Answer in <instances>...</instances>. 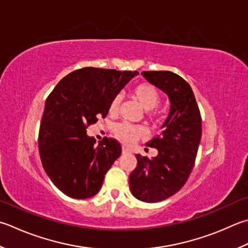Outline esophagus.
I'll list each match as a JSON object with an SVG mask.
<instances>
[{
    "label": "esophagus",
    "instance_id": "esophagus-1",
    "mask_svg": "<svg viewBox=\"0 0 248 248\" xmlns=\"http://www.w3.org/2000/svg\"><path fill=\"white\" fill-rule=\"evenodd\" d=\"M132 152H131V150L129 149V148H127V147H123V154H131Z\"/></svg>",
    "mask_w": 248,
    "mask_h": 248
}]
</instances>
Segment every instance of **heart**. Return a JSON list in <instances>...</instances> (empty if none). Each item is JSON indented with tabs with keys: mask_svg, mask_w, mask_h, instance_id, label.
Wrapping results in <instances>:
<instances>
[{
	"mask_svg": "<svg viewBox=\"0 0 248 248\" xmlns=\"http://www.w3.org/2000/svg\"><path fill=\"white\" fill-rule=\"evenodd\" d=\"M132 93L134 98L143 106V108L148 110L147 115L149 117H154L155 113L152 109L156 108L160 103V96L156 87L152 84H148V82H142V84H139L134 87L132 89ZM121 101H123V96L119 93L111 98L108 105V110L110 114L118 113ZM114 133L121 143L131 145L137 142L138 140L142 139L145 135V131L140 125L129 123H120L114 127Z\"/></svg>",
	"mask_w": 248,
	"mask_h": 248,
	"instance_id": "heart-1",
	"label": "heart"
}]
</instances>
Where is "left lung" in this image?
<instances>
[{
    "label": "left lung",
    "instance_id": "8db88e82",
    "mask_svg": "<svg viewBox=\"0 0 248 248\" xmlns=\"http://www.w3.org/2000/svg\"><path fill=\"white\" fill-rule=\"evenodd\" d=\"M142 75L169 96L170 113L163 131L146 146L157 148V157L135 155L137 168L129 176L132 195L140 201L166 200L181 189L195 166L202 134L200 109L190 85L170 71H145Z\"/></svg>",
    "mask_w": 248,
    "mask_h": 248
}]
</instances>
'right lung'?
I'll use <instances>...</instances> for the list:
<instances>
[{"instance_id": "1", "label": "right lung", "mask_w": 248, "mask_h": 248, "mask_svg": "<svg viewBox=\"0 0 248 248\" xmlns=\"http://www.w3.org/2000/svg\"><path fill=\"white\" fill-rule=\"evenodd\" d=\"M139 72L84 67L70 73L48 95L38 132L44 170L55 186L73 199L100 191L106 172L121 154L115 139L95 146L87 128L108 114L109 102Z\"/></svg>"}]
</instances>
